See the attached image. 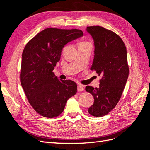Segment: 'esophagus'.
<instances>
[{"instance_id": "esophagus-1", "label": "esophagus", "mask_w": 150, "mask_h": 150, "mask_svg": "<svg viewBox=\"0 0 150 150\" xmlns=\"http://www.w3.org/2000/svg\"><path fill=\"white\" fill-rule=\"evenodd\" d=\"M84 86H82L81 84H79L77 86V91H84Z\"/></svg>"}]
</instances>
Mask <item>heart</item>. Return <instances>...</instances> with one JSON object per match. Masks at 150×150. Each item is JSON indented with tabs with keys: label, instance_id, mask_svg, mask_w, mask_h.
I'll use <instances>...</instances> for the list:
<instances>
[{
	"label": "heart",
	"instance_id": "1",
	"mask_svg": "<svg viewBox=\"0 0 150 150\" xmlns=\"http://www.w3.org/2000/svg\"><path fill=\"white\" fill-rule=\"evenodd\" d=\"M87 43H89V42H82L80 44H87Z\"/></svg>",
	"mask_w": 150,
	"mask_h": 150
}]
</instances>
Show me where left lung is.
Returning <instances> with one entry per match:
<instances>
[{"label": "left lung", "instance_id": "1", "mask_svg": "<svg viewBox=\"0 0 150 150\" xmlns=\"http://www.w3.org/2000/svg\"><path fill=\"white\" fill-rule=\"evenodd\" d=\"M94 40L95 55L91 69L101 76L99 88L90 86L86 91L94 97L88 108L92 116L106 115L119 103L129 75L126 48L122 39L113 31L102 26H88Z\"/></svg>", "mask_w": 150, "mask_h": 150}]
</instances>
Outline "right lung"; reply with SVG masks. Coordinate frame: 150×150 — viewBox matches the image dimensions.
<instances>
[{
	"instance_id": "right-lung-1",
	"label": "right lung",
	"mask_w": 150,
	"mask_h": 150,
	"mask_svg": "<svg viewBox=\"0 0 150 150\" xmlns=\"http://www.w3.org/2000/svg\"><path fill=\"white\" fill-rule=\"evenodd\" d=\"M81 30L47 28L28 42L22 52L20 79L31 106L44 117L59 116L68 98L77 93L70 80L59 79L53 73L66 44L82 36Z\"/></svg>"
}]
</instances>
